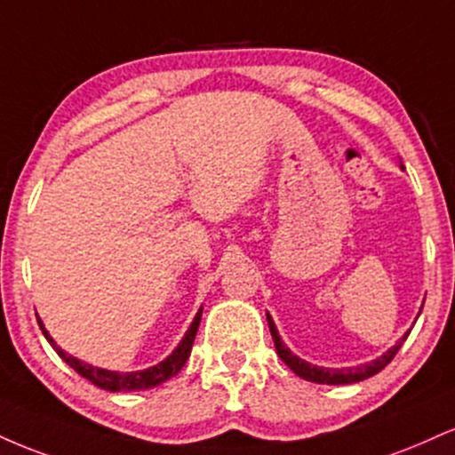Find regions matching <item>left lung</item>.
<instances>
[{
  "label": "left lung",
  "mask_w": 455,
  "mask_h": 455,
  "mask_svg": "<svg viewBox=\"0 0 455 455\" xmlns=\"http://www.w3.org/2000/svg\"><path fill=\"white\" fill-rule=\"evenodd\" d=\"M267 323H269L271 338H274V344H275V353L280 355L282 362L289 365L297 377L312 380V383H321V385H348V383H359V380L374 377V374L380 372V370H383L385 365H387L391 359L395 357V353L400 351L402 342H404L406 336H409V331H406L404 338H402L395 347H391L387 353L380 355V357L374 359V362L355 365V368H321V365H312V363L304 362L301 357H297V355L291 351L284 342H282L278 329H275L274 318H271L269 315H267Z\"/></svg>",
  "instance_id": "left-lung-1"
}]
</instances>
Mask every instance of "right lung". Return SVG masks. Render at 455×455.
I'll return each mask as SVG.
<instances>
[{"mask_svg": "<svg viewBox=\"0 0 455 455\" xmlns=\"http://www.w3.org/2000/svg\"><path fill=\"white\" fill-rule=\"evenodd\" d=\"M201 315H203V307L196 312L195 321H192V325L188 327L186 336L181 338V342L177 344L175 351L171 353L164 362H160L158 365H151V368H148V370H139V372H113V370L96 368V365L81 362V359L72 357V355H68L66 351H61V348L57 347L53 338H51L49 331L44 329L40 316H38V325H40V329H43L44 338L49 340L51 347L57 351V355H60V357L64 359V362L70 365L75 372L81 374L83 379L92 380L96 387L107 389V391H140V389H149V387H156V385L166 383V380L173 379L175 374L184 368L188 357H190L192 344H195V336H196L198 323H201Z\"/></svg>", "mask_w": 455, "mask_h": 455, "instance_id": "add662e5", "label": "right lung"}]
</instances>
